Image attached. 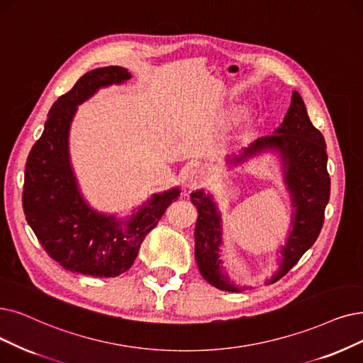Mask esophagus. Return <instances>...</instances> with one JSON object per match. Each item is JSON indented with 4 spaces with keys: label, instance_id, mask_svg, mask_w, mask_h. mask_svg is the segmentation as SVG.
Listing matches in <instances>:
<instances>
[{
    "label": "esophagus",
    "instance_id": "obj_1",
    "mask_svg": "<svg viewBox=\"0 0 363 363\" xmlns=\"http://www.w3.org/2000/svg\"><path fill=\"white\" fill-rule=\"evenodd\" d=\"M206 180H207V172L202 168H198V167L187 169L186 174H184V182H186L187 187L201 186Z\"/></svg>",
    "mask_w": 363,
    "mask_h": 363
}]
</instances>
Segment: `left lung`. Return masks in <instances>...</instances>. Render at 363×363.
I'll list each match as a JSON object with an SVG mask.
<instances>
[{
	"mask_svg": "<svg viewBox=\"0 0 363 363\" xmlns=\"http://www.w3.org/2000/svg\"><path fill=\"white\" fill-rule=\"evenodd\" d=\"M268 152L277 153L283 172V182L292 201L291 230L277 250L279 268L265 284L275 283L296 265L317 240L325 220L329 202L330 179L328 174L326 143L322 133L311 123L301 95L294 91L281 125L272 135L255 140L238 155L226 157L228 168L238 167L249 159ZM192 204L198 210L195 225V259L199 272L211 286L226 292H242L247 286H237L229 279L222 259V213L213 195L204 189L191 194Z\"/></svg>",
	"mask_w": 363,
	"mask_h": 363,
	"instance_id": "left-lung-1",
	"label": "left lung"
}]
</instances>
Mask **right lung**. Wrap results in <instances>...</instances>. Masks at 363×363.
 I'll return each instance as SVG.
<instances>
[{"label": "right lung", "mask_w": 363, "mask_h": 363, "mask_svg": "<svg viewBox=\"0 0 363 363\" xmlns=\"http://www.w3.org/2000/svg\"><path fill=\"white\" fill-rule=\"evenodd\" d=\"M131 72L96 68L82 76L49 111L45 131L26 159L23 213L43 249L67 271L92 277H118L134 264L140 245L157 225L180 187L153 194L131 216L94 210L83 198L69 157V128L77 107L101 88L122 84Z\"/></svg>", "instance_id": "1"}]
</instances>
